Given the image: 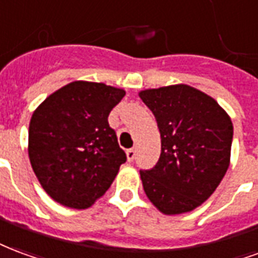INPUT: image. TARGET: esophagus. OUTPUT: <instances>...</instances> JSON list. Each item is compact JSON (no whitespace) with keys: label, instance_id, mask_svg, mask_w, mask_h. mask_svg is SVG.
<instances>
[{"label":"esophagus","instance_id":"1","mask_svg":"<svg viewBox=\"0 0 258 258\" xmlns=\"http://www.w3.org/2000/svg\"><path fill=\"white\" fill-rule=\"evenodd\" d=\"M126 158L129 162H132V161L136 158V150H135V148H129V150H126Z\"/></svg>","mask_w":258,"mask_h":258}]
</instances>
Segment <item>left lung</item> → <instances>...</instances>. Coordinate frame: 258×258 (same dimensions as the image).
Masks as SVG:
<instances>
[{
    "label": "left lung",
    "mask_w": 258,
    "mask_h": 258,
    "mask_svg": "<svg viewBox=\"0 0 258 258\" xmlns=\"http://www.w3.org/2000/svg\"><path fill=\"white\" fill-rule=\"evenodd\" d=\"M161 133V157L140 170L143 188L163 214L188 213L208 201L227 173L234 126L213 97L177 84L142 90Z\"/></svg>",
    "instance_id": "left-lung-1"
}]
</instances>
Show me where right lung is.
Instances as JSON below:
<instances>
[{
  "label": "right lung",
  "instance_id": "1",
  "mask_svg": "<svg viewBox=\"0 0 258 258\" xmlns=\"http://www.w3.org/2000/svg\"><path fill=\"white\" fill-rule=\"evenodd\" d=\"M125 90L74 81L49 95L30 119L29 158L45 192L57 204L88 209L101 198L126 162L111 110Z\"/></svg>",
  "mask_w": 258,
  "mask_h": 258
}]
</instances>
